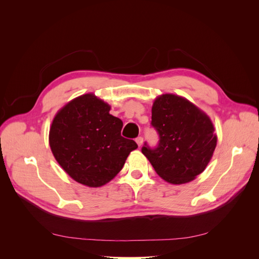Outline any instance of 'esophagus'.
Masks as SVG:
<instances>
[{"instance_id":"1","label":"esophagus","mask_w":259,"mask_h":259,"mask_svg":"<svg viewBox=\"0 0 259 259\" xmlns=\"http://www.w3.org/2000/svg\"><path fill=\"white\" fill-rule=\"evenodd\" d=\"M135 142H137V144L139 145V147H141L142 144H143V142H144V139H143L142 137H139V138H137V140H135Z\"/></svg>"}]
</instances>
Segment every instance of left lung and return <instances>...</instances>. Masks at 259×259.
I'll return each mask as SVG.
<instances>
[{"instance_id": "obj_1", "label": "left lung", "mask_w": 259, "mask_h": 259, "mask_svg": "<svg viewBox=\"0 0 259 259\" xmlns=\"http://www.w3.org/2000/svg\"><path fill=\"white\" fill-rule=\"evenodd\" d=\"M151 118L159 141L155 148L145 143L143 154L166 182L182 185L193 181L206 169L216 147L210 117L185 98L162 94L153 103Z\"/></svg>"}]
</instances>
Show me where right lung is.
<instances>
[{
    "label": "right lung",
    "mask_w": 259,
    "mask_h": 259,
    "mask_svg": "<svg viewBox=\"0 0 259 259\" xmlns=\"http://www.w3.org/2000/svg\"><path fill=\"white\" fill-rule=\"evenodd\" d=\"M110 106L87 93L66 104L54 116L49 145L60 166L75 182L98 188L110 182L138 148L122 138V121Z\"/></svg>",
    "instance_id": "obj_1"
}]
</instances>
